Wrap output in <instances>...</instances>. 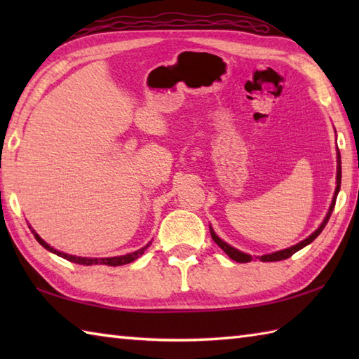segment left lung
Instances as JSON below:
<instances>
[{
    "instance_id": "8db88e82",
    "label": "left lung",
    "mask_w": 359,
    "mask_h": 359,
    "mask_svg": "<svg viewBox=\"0 0 359 359\" xmlns=\"http://www.w3.org/2000/svg\"><path fill=\"white\" fill-rule=\"evenodd\" d=\"M337 158H338V168H337V189H334V194H333V201H332V203H330V208H329V212H327V216H325V219L323 220V224L318 226V230L316 231H313L311 233L307 239H304V241H301L299 243H296V245H293V247H290V248H285V250H280V251H276V253H270V255H264V256H259V261H262V262H274V261H282V259H287V257H290V256H293L296 251H299L301 248H304L306 245H309V243H311L313 242L319 234H321V231L324 230V226L327 225V222H329V219H330V216H332V211H333V208H334V202H337V196H338V193H339V188H341V154H339V149H338V152H337ZM210 233H211V238H212V241H215L217 245L222 248L225 253L230 256L233 261H236V262H241V264H245V262H251L253 261V256L251 255H247V253H242V251H239V250H236V248H233L231 245H228L226 242H224L222 239L219 238V236L212 231V228L210 226Z\"/></svg>"
}]
</instances>
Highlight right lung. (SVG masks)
Here are the masks:
<instances>
[{"label":"right lung","instance_id":"obj_1","mask_svg":"<svg viewBox=\"0 0 359 359\" xmlns=\"http://www.w3.org/2000/svg\"><path fill=\"white\" fill-rule=\"evenodd\" d=\"M32 233H34V236H35V239H36L38 242H40V245H43L46 250H49L50 253L57 255V256L63 257V259H67V261H71V262H74V264H80V265H111V266L125 265V264H129V262L135 261L137 257H140V256L144 253V250H147V248L149 247V243H151V242H149L148 245H144L143 248L134 251V253H129V255H125V256H114V257H81V256L66 255V253H63V251H58V250H55V248H52V247L49 245V243H46L34 230H32Z\"/></svg>","mask_w":359,"mask_h":359}]
</instances>
